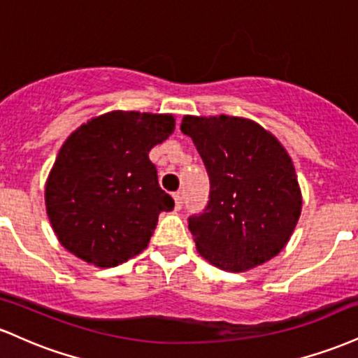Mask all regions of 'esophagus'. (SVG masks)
Here are the masks:
<instances>
[{
    "instance_id": "1",
    "label": "esophagus",
    "mask_w": 358,
    "mask_h": 358,
    "mask_svg": "<svg viewBox=\"0 0 358 358\" xmlns=\"http://www.w3.org/2000/svg\"><path fill=\"white\" fill-rule=\"evenodd\" d=\"M173 199H175V208H176V210H180V208H182V205H183L182 193H180V192L173 193Z\"/></svg>"
}]
</instances>
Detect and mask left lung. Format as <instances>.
Wrapping results in <instances>:
<instances>
[{"label": "left lung", "mask_w": 358, "mask_h": 358, "mask_svg": "<svg viewBox=\"0 0 358 358\" xmlns=\"http://www.w3.org/2000/svg\"><path fill=\"white\" fill-rule=\"evenodd\" d=\"M210 180L208 203L188 217L196 250L217 268L242 273L281 252L301 213L293 162L269 131L244 117L185 116Z\"/></svg>", "instance_id": "left-lung-1"}]
</instances>
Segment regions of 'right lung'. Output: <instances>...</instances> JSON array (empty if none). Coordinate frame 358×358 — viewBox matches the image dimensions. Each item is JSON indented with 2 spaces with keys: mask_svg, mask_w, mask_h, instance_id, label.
Instances as JSON below:
<instances>
[{
  "mask_svg": "<svg viewBox=\"0 0 358 358\" xmlns=\"http://www.w3.org/2000/svg\"><path fill=\"white\" fill-rule=\"evenodd\" d=\"M173 129L171 114L113 110L67 138L45 185V205L69 252L113 268L146 249L159 213L175 207L148 155Z\"/></svg>",
  "mask_w": 358,
  "mask_h": 358,
  "instance_id": "right-lung-1",
  "label": "right lung"
}]
</instances>
